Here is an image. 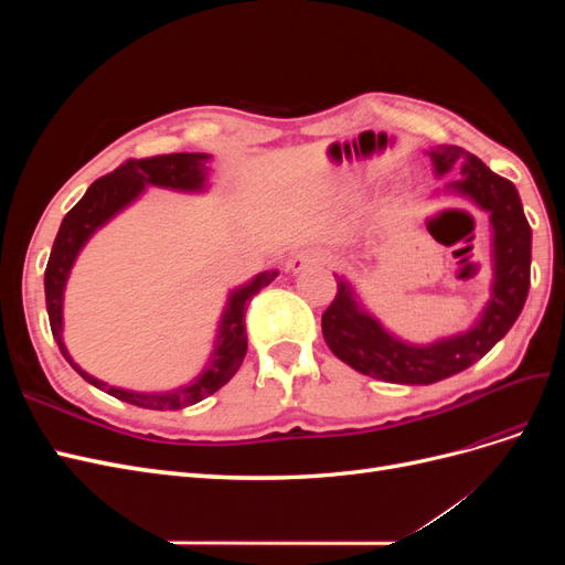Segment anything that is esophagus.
I'll use <instances>...</instances> for the list:
<instances>
[{"label": "esophagus", "instance_id": "1", "mask_svg": "<svg viewBox=\"0 0 565 565\" xmlns=\"http://www.w3.org/2000/svg\"><path fill=\"white\" fill-rule=\"evenodd\" d=\"M328 262V254L320 249H301L297 254H292V259L287 262V270L289 273H301L306 266H316V264H324Z\"/></svg>", "mask_w": 565, "mask_h": 565}]
</instances>
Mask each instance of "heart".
<instances>
[{
    "label": "heart",
    "mask_w": 565,
    "mask_h": 565,
    "mask_svg": "<svg viewBox=\"0 0 565 565\" xmlns=\"http://www.w3.org/2000/svg\"><path fill=\"white\" fill-rule=\"evenodd\" d=\"M355 191H358V185H355V183L347 185V195H355Z\"/></svg>",
    "instance_id": "b5f03b06"
}]
</instances>
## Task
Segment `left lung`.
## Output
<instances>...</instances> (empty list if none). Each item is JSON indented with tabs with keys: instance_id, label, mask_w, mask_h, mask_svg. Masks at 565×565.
<instances>
[{
	"instance_id": "8db88e82",
	"label": "left lung",
	"mask_w": 565,
	"mask_h": 565,
	"mask_svg": "<svg viewBox=\"0 0 565 565\" xmlns=\"http://www.w3.org/2000/svg\"><path fill=\"white\" fill-rule=\"evenodd\" d=\"M426 156L438 179L459 167V177L443 185V193L467 198L488 214L492 280L481 313L467 330L429 344H413L386 330L365 309L347 276H337V297L322 313V337L341 363L367 377L407 386L436 384L471 367L511 330L527 297L533 247V233L514 183L459 146H436Z\"/></svg>"
}]
</instances>
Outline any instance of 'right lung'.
<instances>
[{
  "instance_id": "1",
  "label": "right lung",
  "mask_w": 565,
  "mask_h": 565,
  "mask_svg": "<svg viewBox=\"0 0 565 565\" xmlns=\"http://www.w3.org/2000/svg\"><path fill=\"white\" fill-rule=\"evenodd\" d=\"M210 160L207 152H172V156H158L146 160H129L117 167L108 177L98 179L89 185V191L65 214L58 235L51 247L49 264L44 270V295L51 332L67 363L79 374L84 382L106 391L108 396L125 401L136 407L146 409H181L195 405L202 398L212 396L233 374L241 370L243 358L247 353V332H245V311L249 299L278 278V270H262L243 285H237L228 292L224 311L218 318L214 349L207 363L200 370L198 377L188 384H181L172 391H131L122 386H113L104 380H96L94 374L82 370L63 341V297L65 285L71 278V270L77 262L94 233L104 228L119 212H125L129 204L139 200L146 188H167L177 193H207L210 191Z\"/></svg>"
}]
</instances>
